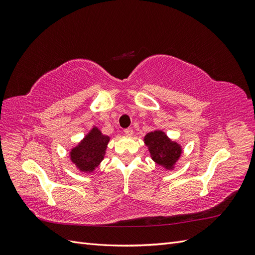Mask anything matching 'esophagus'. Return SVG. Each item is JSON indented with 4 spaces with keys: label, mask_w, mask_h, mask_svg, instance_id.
<instances>
[{
    "label": "esophagus",
    "mask_w": 255,
    "mask_h": 255,
    "mask_svg": "<svg viewBox=\"0 0 255 255\" xmlns=\"http://www.w3.org/2000/svg\"><path fill=\"white\" fill-rule=\"evenodd\" d=\"M125 134L128 136H132L133 135V129L132 128H126L125 129Z\"/></svg>",
    "instance_id": "34e87169"
}]
</instances>
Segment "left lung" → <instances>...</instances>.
Segmentation results:
<instances>
[{
    "label": "left lung",
    "instance_id": "1",
    "mask_svg": "<svg viewBox=\"0 0 255 255\" xmlns=\"http://www.w3.org/2000/svg\"><path fill=\"white\" fill-rule=\"evenodd\" d=\"M143 141L148 146L154 163L168 170H172L182 154V146L177 142L169 139L163 130L159 129L146 134Z\"/></svg>",
    "mask_w": 255,
    "mask_h": 255
}]
</instances>
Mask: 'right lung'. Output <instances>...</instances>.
Segmentation results:
<instances>
[{"label": "right lung", "mask_w": 255, "mask_h": 255, "mask_svg": "<svg viewBox=\"0 0 255 255\" xmlns=\"http://www.w3.org/2000/svg\"><path fill=\"white\" fill-rule=\"evenodd\" d=\"M111 138L94 127L81 142L70 151V159L82 172L90 173L103 160Z\"/></svg>", "instance_id": "right-lung-1"}]
</instances>
